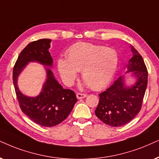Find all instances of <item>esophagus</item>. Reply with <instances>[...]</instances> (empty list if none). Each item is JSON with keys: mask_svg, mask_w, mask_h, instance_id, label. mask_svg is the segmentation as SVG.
Wrapping results in <instances>:
<instances>
[{"mask_svg": "<svg viewBox=\"0 0 159 159\" xmlns=\"http://www.w3.org/2000/svg\"><path fill=\"white\" fill-rule=\"evenodd\" d=\"M76 97H77L78 99H82V98H84L86 97V94L78 92V93H77V94H76Z\"/></svg>", "mask_w": 159, "mask_h": 159, "instance_id": "obj_1", "label": "esophagus"}]
</instances>
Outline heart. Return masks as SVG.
I'll use <instances>...</instances> for the list:
<instances>
[{
    "label": "heart",
    "mask_w": 159,
    "mask_h": 159,
    "mask_svg": "<svg viewBox=\"0 0 159 159\" xmlns=\"http://www.w3.org/2000/svg\"><path fill=\"white\" fill-rule=\"evenodd\" d=\"M67 59L58 61V69L67 84H71L81 71L82 79L92 89L99 90L108 85L119 65L116 50L89 43H77L66 52Z\"/></svg>",
    "instance_id": "obj_1"
}]
</instances>
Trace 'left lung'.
<instances>
[{
	"mask_svg": "<svg viewBox=\"0 0 159 159\" xmlns=\"http://www.w3.org/2000/svg\"><path fill=\"white\" fill-rule=\"evenodd\" d=\"M131 51L134 56L128 69L137 78L135 85L125 86L123 76H120L99 94V103L94 111L102 122L113 127L124 125L137 115L148 85V70L142 56L134 47Z\"/></svg>",
	"mask_w": 159,
	"mask_h": 159,
	"instance_id": "left-lung-1",
	"label": "left lung"
}]
</instances>
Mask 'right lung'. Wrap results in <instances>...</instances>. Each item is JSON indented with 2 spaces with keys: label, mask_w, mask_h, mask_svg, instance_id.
Wrapping results in <instances>:
<instances>
[{
  "label": "right lung",
  "mask_w": 159,
  "mask_h": 159,
  "mask_svg": "<svg viewBox=\"0 0 159 159\" xmlns=\"http://www.w3.org/2000/svg\"><path fill=\"white\" fill-rule=\"evenodd\" d=\"M51 42V39H42L29 43L20 52L13 69V83L20 108L32 121L45 127L59 125L69 116L78 100L75 92L64 89L48 68L47 80L37 97L30 98L22 94L17 81L18 75L29 61L52 66L53 59L48 51Z\"/></svg>",
  "instance_id": "right-lung-1"
}]
</instances>
